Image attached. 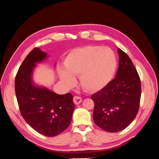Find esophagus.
I'll return each mask as SVG.
<instances>
[{
  "label": "esophagus",
  "instance_id": "obj_1",
  "mask_svg": "<svg viewBox=\"0 0 159 159\" xmlns=\"http://www.w3.org/2000/svg\"><path fill=\"white\" fill-rule=\"evenodd\" d=\"M73 101H74V103L75 104L79 105V104L81 103V102H82V99H81V98L78 97V96H75V97H74Z\"/></svg>",
  "mask_w": 159,
  "mask_h": 159
}]
</instances>
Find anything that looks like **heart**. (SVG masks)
<instances>
[{
    "instance_id": "heart-1",
    "label": "heart",
    "mask_w": 159,
    "mask_h": 159,
    "mask_svg": "<svg viewBox=\"0 0 159 159\" xmlns=\"http://www.w3.org/2000/svg\"><path fill=\"white\" fill-rule=\"evenodd\" d=\"M64 64L66 71H60L64 83L72 85L73 76L79 75L81 88L95 92L103 89L112 78L117 60L113 50L107 47L85 46L72 50L66 57Z\"/></svg>"
}]
</instances>
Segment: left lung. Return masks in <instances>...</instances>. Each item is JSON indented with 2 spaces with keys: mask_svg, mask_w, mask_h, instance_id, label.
<instances>
[{
  "mask_svg": "<svg viewBox=\"0 0 159 159\" xmlns=\"http://www.w3.org/2000/svg\"><path fill=\"white\" fill-rule=\"evenodd\" d=\"M119 68L116 77L102 89L93 94L95 123L110 133L127 127L136 117L140 105L141 85L131 60L119 48Z\"/></svg>",
  "mask_w": 159,
  "mask_h": 159,
  "instance_id": "8db88e82",
  "label": "left lung"
}]
</instances>
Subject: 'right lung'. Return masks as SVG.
I'll list each match as a JSON object with an SVG mask.
<instances>
[{
    "label": "right lung",
    "mask_w": 159,
    "mask_h": 159,
    "mask_svg": "<svg viewBox=\"0 0 159 159\" xmlns=\"http://www.w3.org/2000/svg\"><path fill=\"white\" fill-rule=\"evenodd\" d=\"M47 54L34 48L23 61L15 78V92L22 116L40 134L54 137L68 128L75 105L73 95H59L34 84L32 75L36 64L47 58Z\"/></svg>",
    "instance_id": "1"
}]
</instances>
